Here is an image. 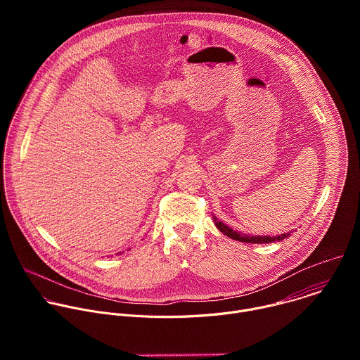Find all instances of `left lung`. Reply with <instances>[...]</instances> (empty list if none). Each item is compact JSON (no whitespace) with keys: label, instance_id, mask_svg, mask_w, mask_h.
<instances>
[{"label":"left lung","instance_id":"left-lung-1","mask_svg":"<svg viewBox=\"0 0 360 360\" xmlns=\"http://www.w3.org/2000/svg\"><path fill=\"white\" fill-rule=\"evenodd\" d=\"M214 222L217 225V228L224 233L226 235L228 238L231 239H235V240H239V242H246V243H269V242H276V240H282L288 236H290V233H283V235H279V236H248L245 233H239V232H235L233 229L228 228L225 224H222L221 221H218L215 217H214Z\"/></svg>","mask_w":360,"mask_h":360}]
</instances>
